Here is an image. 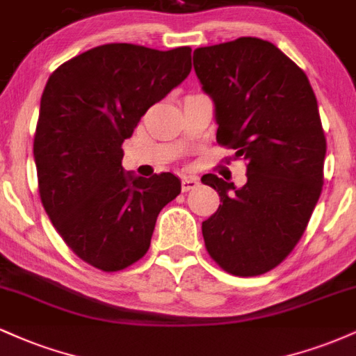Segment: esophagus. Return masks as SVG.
I'll list each match as a JSON object with an SVG mask.
<instances>
[{
	"instance_id": "esophagus-1",
	"label": "esophagus",
	"mask_w": 356,
	"mask_h": 356,
	"mask_svg": "<svg viewBox=\"0 0 356 356\" xmlns=\"http://www.w3.org/2000/svg\"><path fill=\"white\" fill-rule=\"evenodd\" d=\"M197 186H199V177H195V175H186V177H182V192L194 189V187Z\"/></svg>"
}]
</instances>
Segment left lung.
<instances>
[{
	"label": "left lung",
	"mask_w": 356,
	"mask_h": 356,
	"mask_svg": "<svg viewBox=\"0 0 356 356\" xmlns=\"http://www.w3.org/2000/svg\"><path fill=\"white\" fill-rule=\"evenodd\" d=\"M194 70L214 104L216 138L248 162L243 187L202 175L222 202L202 222L204 243L224 271L263 275L293 251L320 199L326 140L316 97L295 61L252 36L197 48Z\"/></svg>",
	"instance_id": "left-lung-1"
}]
</instances>
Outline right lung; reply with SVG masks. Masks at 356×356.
Listing matches in <instances>:
<instances>
[{
	"label": "right lung",
	"instance_id": "1",
	"mask_svg": "<svg viewBox=\"0 0 356 356\" xmlns=\"http://www.w3.org/2000/svg\"><path fill=\"white\" fill-rule=\"evenodd\" d=\"M191 51L102 44L60 65L43 90L33 142L40 197L68 248L102 271L140 259L159 212L181 194L170 172H125L122 144L187 79Z\"/></svg>",
	"mask_w": 356,
	"mask_h": 356
}]
</instances>
